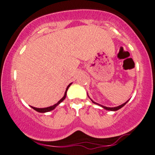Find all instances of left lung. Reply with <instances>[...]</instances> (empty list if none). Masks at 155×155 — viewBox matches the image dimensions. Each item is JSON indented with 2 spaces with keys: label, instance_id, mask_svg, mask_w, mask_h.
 I'll return each mask as SVG.
<instances>
[{
  "label": "left lung",
  "instance_id": "obj_1",
  "mask_svg": "<svg viewBox=\"0 0 155 155\" xmlns=\"http://www.w3.org/2000/svg\"><path fill=\"white\" fill-rule=\"evenodd\" d=\"M93 102V101H92ZM94 102V103H95V104H97V103H96V102ZM126 102H125V103H124L123 104V105H120V106H118V107H105V106H102V107L103 108H105V109H106V110H112V111H115V110H119L120 109V108H121L122 107H124V106L126 105Z\"/></svg>",
  "mask_w": 155,
  "mask_h": 155
}]
</instances>
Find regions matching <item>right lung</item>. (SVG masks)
<instances>
[{
	"instance_id": "add662e5",
	"label": "right lung",
	"mask_w": 155,
	"mask_h": 155,
	"mask_svg": "<svg viewBox=\"0 0 155 155\" xmlns=\"http://www.w3.org/2000/svg\"><path fill=\"white\" fill-rule=\"evenodd\" d=\"M71 84H70L68 85V87H67L66 90V92H65V94H64V96H63V97L62 99H61V100H60L56 104H55V105H53V106H50V107H45V108H37V107H32L33 109H34V110H36V111H37V112H40V113H46V112H49V111H50V110H53L54 109V108H55V107H56L57 105H58L59 104L61 103V102L63 101V100H65V98H66V92H67V90H68V87H70V85H71Z\"/></svg>"
}]
</instances>
